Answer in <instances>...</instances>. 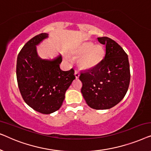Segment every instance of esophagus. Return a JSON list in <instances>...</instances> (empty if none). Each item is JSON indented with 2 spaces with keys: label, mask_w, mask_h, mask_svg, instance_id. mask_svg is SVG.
Here are the masks:
<instances>
[{
  "label": "esophagus",
  "mask_w": 151,
  "mask_h": 151,
  "mask_svg": "<svg viewBox=\"0 0 151 151\" xmlns=\"http://www.w3.org/2000/svg\"><path fill=\"white\" fill-rule=\"evenodd\" d=\"M75 76H76V78H79V76H80L79 71H75Z\"/></svg>",
  "instance_id": "34e87169"
}]
</instances>
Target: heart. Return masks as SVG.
<instances>
[{"label": "heart", "instance_id": "heart-1", "mask_svg": "<svg viewBox=\"0 0 151 151\" xmlns=\"http://www.w3.org/2000/svg\"><path fill=\"white\" fill-rule=\"evenodd\" d=\"M82 55L80 64L85 68H93L100 63L104 56V49L100 46H94L91 42H86L75 52Z\"/></svg>", "mask_w": 151, "mask_h": 151}]
</instances>
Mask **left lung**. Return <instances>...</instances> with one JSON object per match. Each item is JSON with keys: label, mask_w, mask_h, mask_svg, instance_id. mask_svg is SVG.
<instances>
[{"label": "left lung", "mask_w": 151, "mask_h": 151, "mask_svg": "<svg viewBox=\"0 0 151 151\" xmlns=\"http://www.w3.org/2000/svg\"><path fill=\"white\" fill-rule=\"evenodd\" d=\"M98 40L106 45L104 58L96 67L80 72L81 92L86 104L96 110L115 106L129 89L131 79L128 55L117 43L108 37Z\"/></svg>", "instance_id": "obj_1"}]
</instances>
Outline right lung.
I'll return each mask as SVG.
<instances>
[{
    "label": "right lung",
    "instance_id": "add662e5",
    "mask_svg": "<svg viewBox=\"0 0 151 151\" xmlns=\"http://www.w3.org/2000/svg\"><path fill=\"white\" fill-rule=\"evenodd\" d=\"M48 34L42 33L30 39L18 53L16 78L20 94L34 110L50 114L60 108L66 91L76 76L74 69L62 71V55L53 60L38 56L36 45Z\"/></svg>",
    "mask_w": 151,
    "mask_h": 151
}]
</instances>
